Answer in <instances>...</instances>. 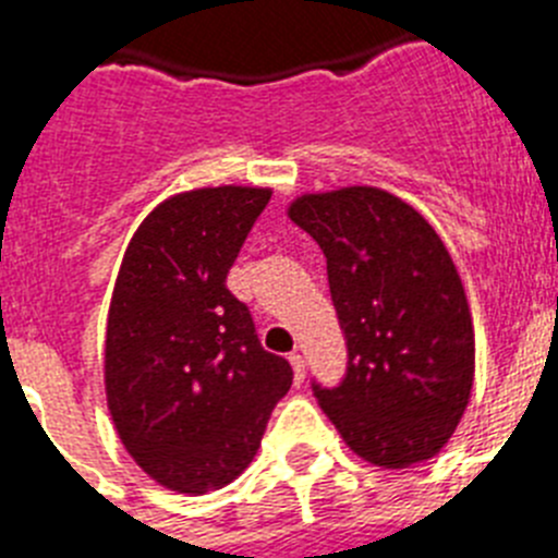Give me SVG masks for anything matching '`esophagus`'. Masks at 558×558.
<instances>
[{"label": "esophagus", "mask_w": 558, "mask_h": 558, "mask_svg": "<svg viewBox=\"0 0 558 558\" xmlns=\"http://www.w3.org/2000/svg\"><path fill=\"white\" fill-rule=\"evenodd\" d=\"M288 360H290V366H293L295 383H302V379H304V354L302 352H290Z\"/></svg>", "instance_id": "34e87169"}]
</instances>
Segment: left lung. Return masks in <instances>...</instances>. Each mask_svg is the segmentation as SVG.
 <instances>
[{
  "label": "left lung",
  "mask_w": 558,
  "mask_h": 558,
  "mask_svg": "<svg viewBox=\"0 0 558 558\" xmlns=\"http://www.w3.org/2000/svg\"><path fill=\"white\" fill-rule=\"evenodd\" d=\"M327 256L347 338V374L313 383L363 461L405 470L456 433L475 377V332L461 276L413 206L377 186L302 195L288 209Z\"/></svg>",
  "instance_id": "left-lung-1"
}]
</instances>
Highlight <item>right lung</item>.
<instances>
[{"mask_svg": "<svg viewBox=\"0 0 558 558\" xmlns=\"http://www.w3.org/2000/svg\"><path fill=\"white\" fill-rule=\"evenodd\" d=\"M270 190L209 186L159 204L128 243L106 332V397L122 445L181 495L254 461L293 368L265 352L226 276Z\"/></svg>", "mask_w": 558, "mask_h": 558, "instance_id": "add662e5", "label": "right lung"}]
</instances>
